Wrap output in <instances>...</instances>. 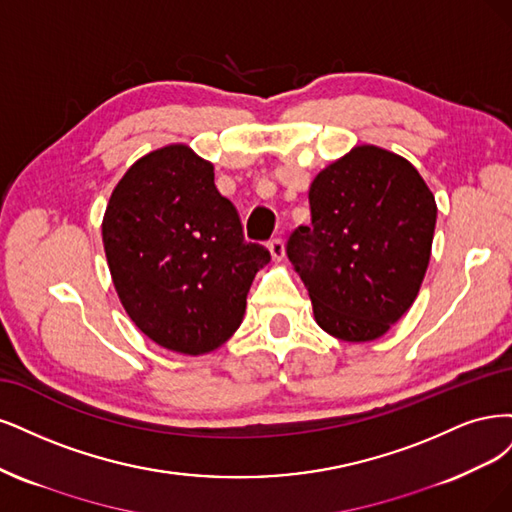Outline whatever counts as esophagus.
Wrapping results in <instances>:
<instances>
[{
    "mask_svg": "<svg viewBox=\"0 0 512 512\" xmlns=\"http://www.w3.org/2000/svg\"><path fill=\"white\" fill-rule=\"evenodd\" d=\"M268 249L272 253V259H276V261H280V259L285 257V244H283V240H280V238H272L268 242Z\"/></svg>",
    "mask_w": 512,
    "mask_h": 512,
    "instance_id": "34e87169",
    "label": "esophagus"
}]
</instances>
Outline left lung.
I'll list each match as a JSON object with an SVG mask.
<instances>
[{
    "label": "left lung",
    "instance_id": "8db88e82",
    "mask_svg": "<svg viewBox=\"0 0 512 512\" xmlns=\"http://www.w3.org/2000/svg\"><path fill=\"white\" fill-rule=\"evenodd\" d=\"M310 223L287 240L315 321L346 342H370L415 302L432 255L436 200L404 157L355 146L310 183Z\"/></svg>",
    "mask_w": 512,
    "mask_h": 512
}]
</instances>
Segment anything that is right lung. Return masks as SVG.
<instances>
[{
	"mask_svg": "<svg viewBox=\"0 0 512 512\" xmlns=\"http://www.w3.org/2000/svg\"><path fill=\"white\" fill-rule=\"evenodd\" d=\"M102 240L129 319L183 355L210 353L236 332L253 278L270 261L266 246L244 240L212 163L187 144L157 148L125 172Z\"/></svg>",
	"mask_w": 512,
	"mask_h": 512,
	"instance_id": "add662e5",
	"label": "right lung"
}]
</instances>
